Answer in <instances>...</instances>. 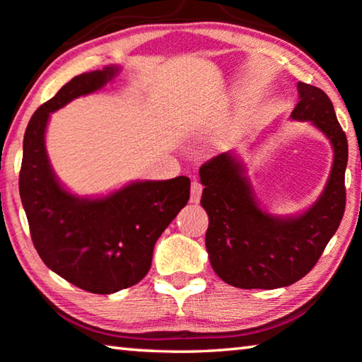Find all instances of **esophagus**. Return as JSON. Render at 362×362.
<instances>
[{
    "label": "esophagus",
    "instance_id": "34e87169",
    "mask_svg": "<svg viewBox=\"0 0 362 362\" xmlns=\"http://www.w3.org/2000/svg\"><path fill=\"white\" fill-rule=\"evenodd\" d=\"M203 183L198 182V180H193L192 182V188H189V192H192V194H189V201L192 203H198V201L201 199V194H203Z\"/></svg>",
    "mask_w": 362,
    "mask_h": 362
}]
</instances>
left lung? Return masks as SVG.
<instances>
[{
    "instance_id": "1",
    "label": "left lung",
    "mask_w": 362,
    "mask_h": 362,
    "mask_svg": "<svg viewBox=\"0 0 362 362\" xmlns=\"http://www.w3.org/2000/svg\"><path fill=\"white\" fill-rule=\"evenodd\" d=\"M297 89L300 102L292 119L313 122L334 148L326 189L308 211L287 218L263 212L243 164L230 153L199 168L204 185L201 206L209 216L206 249L211 265L220 279L240 289H278L302 279L320 260L345 212L346 136L322 89L302 81Z\"/></svg>"
}]
</instances>
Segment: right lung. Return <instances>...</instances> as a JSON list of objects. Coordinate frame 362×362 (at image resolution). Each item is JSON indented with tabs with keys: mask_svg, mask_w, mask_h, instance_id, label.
Returning a JSON list of instances; mask_svg holds the SVG:
<instances>
[{
	"mask_svg": "<svg viewBox=\"0 0 362 362\" xmlns=\"http://www.w3.org/2000/svg\"><path fill=\"white\" fill-rule=\"evenodd\" d=\"M118 69L83 73L36 110L23 136L19 192L33 246L59 276L93 293L137 284L151 267L153 247L188 203L189 179L134 182L100 199H81L60 187L46 155L49 113L100 89Z\"/></svg>",
	"mask_w": 362,
	"mask_h": 362,
	"instance_id": "1",
	"label": "right lung"
}]
</instances>
